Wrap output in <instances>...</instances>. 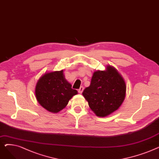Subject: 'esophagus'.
<instances>
[{
    "label": "esophagus",
    "mask_w": 159,
    "mask_h": 159,
    "mask_svg": "<svg viewBox=\"0 0 159 159\" xmlns=\"http://www.w3.org/2000/svg\"><path fill=\"white\" fill-rule=\"evenodd\" d=\"M83 90H84V87H82V86H80V88H79V89L78 90V91H79V93H82V91H83Z\"/></svg>",
    "instance_id": "34e87169"
}]
</instances>
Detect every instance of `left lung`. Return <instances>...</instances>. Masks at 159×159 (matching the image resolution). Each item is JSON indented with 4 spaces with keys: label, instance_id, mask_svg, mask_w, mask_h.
Wrapping results in <instances>:
<instances>
[{
    "label": "left lung",
    "instance_id": "1",
    "mask_svg": "<svg viewBox=\"0 0 159 159\" xmlns=\"http://www.w3.org/2000/svg\"><path fill=\"white\" fill-rule=\"evenodd\" d=\"M126 93L124 78L113 66L107 65L105 70L93 73L90 85L83 91L82 95L93 112L97 116L104 117L119 109Z\"/></svg>",
    "mask_w": 159,
    "mask_h": 159
}]
</instances>
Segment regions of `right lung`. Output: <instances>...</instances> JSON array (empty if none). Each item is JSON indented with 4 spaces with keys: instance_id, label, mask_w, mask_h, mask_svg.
<instances>
[{
    "instance_id": "obj_1",
    "label": "right lung",
    "mask_w": 159,
    "mask_h": 159,
    "mask_svg": "<svg viewBox=\"0 0 159 159\" xmlns=\"http://www.w3.org/2000/svg\"><path fill=\"white\" fill-rule=\"evenodd\" d=\"M38 102L47 111L57 113L68 105L78 91L65 79L64 70L46 72L38 80L35 89Z\"/></svg>"
}]
</instances>
